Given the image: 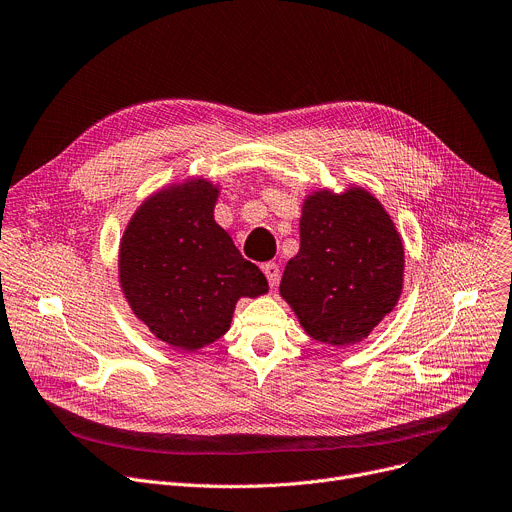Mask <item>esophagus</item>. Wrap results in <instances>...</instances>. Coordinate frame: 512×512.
<instances>
[{
  "instance_id": "obj_1",
  "label": "esophagus",
  "mask_w": 512,
  "mask_h": 512,
  "mask_svg": "<svg viewBox=\"0 0 512 512\" xmlns=\"http://www.w3.org/2000/svg\"><path fill=\"white\" fill-rule=\"evenodd\" d=\"M261 269H263V273H265V277H267L269 286L275 288V286H277V280H280V265L273 263V261H267V263L261 265Z\"/></svg>"
}]
</instances>
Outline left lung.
Wrapping results in <instances>:
<instances>
[{
	"instance_id": "8db88e82",
	"label": "left lung",
	"mask_w": 512,
	"mask_h": 512,
	"mask_svg": "<svg viewBox=\"0 0 512 512\" xmlns=\"http://www.w3.org/2000/svg\"><path fill=\"white\" fill-rule=\"evenodd\" d=\"M402 271V241L382 204L361 188L322 190L304 202L300 251L284 269L280 294L312 339L345 347L392 312Z\"/></svg>"
}]
</instances>
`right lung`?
<instances>
[{
	"label": "right lung",
	"mask_w": 512,
	"mask_h": 512,
	"mask_svg": "<svg viewBox=\"0 0 512 512\" xmlns=\"http://www.w3.org/2000/svg\"><path fill=\"white\" fill-rule=\"evenodd\" d=\"M218 190L192 179L151 196L136 210L120 243L124 296L151 333L196 351L230 329L239 298L269 290L214 222Z\"/></svg>",
	"instance_id": "obj_1"
}]
</instances>
